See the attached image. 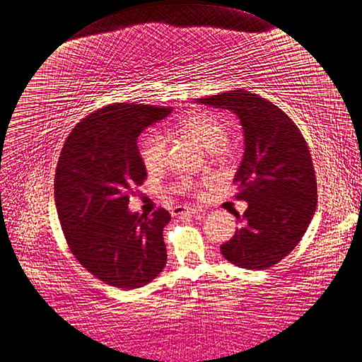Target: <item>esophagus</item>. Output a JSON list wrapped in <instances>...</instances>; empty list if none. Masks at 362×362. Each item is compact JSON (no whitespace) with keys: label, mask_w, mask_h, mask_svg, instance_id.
<instances>
[{"label":"esophagus","mask_w":362,"mask_h":362,"mask_svg":"<svg viewBox=\"0 0 362 362\" xmlns=\"http://www.w3.org/2000/svg\"><path fill=\"white\" fill-rule=\"evenodd\" d=\"M202 209L198 207H182V206H176L173 207V215L174 216H179V215H185V214H189V215H194V214H200Z\"/></svg>","instance_id":"34e87169"}]
</instances>
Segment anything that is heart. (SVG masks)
<instances>
[{"instance_id":"obj_1","label":"heart","mask_w":362,"mask_h":362,"mask_svg":"<svg viewBox=\"0 0 362 362\" xmlns=\"http://www.w3.org/2000/svg\"><path fill=\"white\" fill-rule=\"evenodd\" d=\"M176 127L192 138L209 150L223 147L227 141V127L216 114L209 111H192L186 112L177 119ZM139 158H141L146 170L155 171L165 164L167 160V139L158 132H148L139 139ZM195 180L189 177L180 179L177 189L191 191L195 188Z\"/></svg>"}]
</instances>
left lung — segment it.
I'll return each instance as SVG.
<instances>
[{
	"mask_svg": "<svg viewBox=\"0 0 362 362\" xmlns=\"http://www.w3.org/2000/svg\"><path fill=\"white\" fill-rule=\"evenodd\" d=\"M235 112L245 151L236 173L240 228L221 245L224 257L245 269H267L295 250L317 204V182L305 138L276 105L250 91L231 90L198 99Z\"/></svg>",
	"mask_w": 362,
	"mask_h": 362,
	"instance_id": "1",
	"label": "left lung"
}]
</instances>
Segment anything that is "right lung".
Returning <instances> with one entry per match:
<instances>
[{"mask_svg":"<svg viewBox=\"0 0 362 362\" xmlns=\"http://www.w3.org/2000/svg\"><path fill=\"white\" fill-rule=\"evenodd\" d=\"M170 112L141 103L107 105L74 127L58 158L55 206L69 250L112 287H143L167 263L162 231L168 211L158 207L147 216L127 206L147 179L136 138Z\"/></svg>","mask_w":362,"mask_h":362,"instance_id":"right-lung-1","label":"right lung"}]
</instances>
